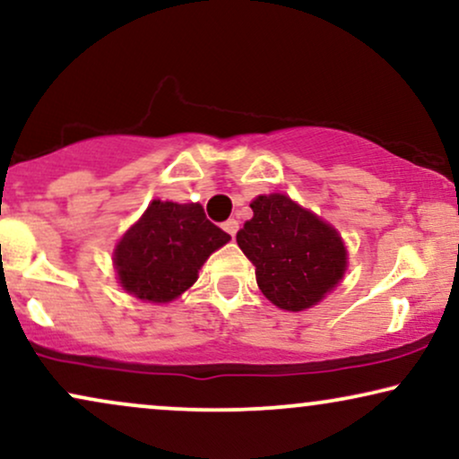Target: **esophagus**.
I'll list each match as a JSON object with an SVG mask.
<instances>
[{
    "mask_svg": "<svg viewBox=\"0 0 459 459\" xmlns=\"http://www.w3.org/2000/svg\"><path fill=\"white\" fill-rule=\"evenodd\" d=\"M222 229H224L226 233H229L230 237H235L237 230H239V222H237L235 218H230V220H226V222L222 224Z\"/></svg>",
    "mask_w": 459,
    "mask_h": 459,
    "instance_id": "34e87169",
    "label": "esophagus"
}]
</instances>
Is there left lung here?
I'll use <instances>...</instances> for the list:
<instances>
[{"instance_id": "8db88e82", "label": "left lung", "mask_w": 459, "mask_h": 459, "mask_svg": "<svg viewBox=\"0 0 459 459\" xmlns=\"http://www.w3.org/2000/svg\"><path fill=\"white\" fill-rule=\"evenodd\" d=\"M249 207L254 218L237 233V243L256 266L264 297L286 311L320 303L347 266L339 233L286 195L258 196Z\"/></svg>"}]
</instances>
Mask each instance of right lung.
Wrapping results in <instances>:
<instances>
[{"mask_svg":"<svg viewBox=\"0 0 459 459\" xmlns=\"http://www.w3.org/2000/svg\"><path fill=\"white\" fill-rule=\"evenodd\" d=\"M230 239L210 222L199 203L152 201L114 252L120 283L152 303H169L196 281L212 252Z\"/></svg>","mask_w":459,"mask_h":459,"instance_id":"add662e5","label":"right lung"}]
</instances>
